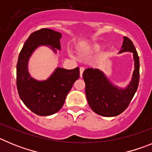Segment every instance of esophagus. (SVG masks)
Segmentation results:
<instances>
[{"mask_svg": "<svg viewBox=\"0 0 152 152\" xmlns=\"http://www.w3.org/2000/svg\"><path fill=\"white\" fill-rule=\"evenodd\" d=\"M84 68H83V67H80V77H82V75H83V72H84Z\"/></svg>", "mask_w": 152, "mask_h": 152, "instance_id": "34e87169", "label": "esophagus"}]
</instances>
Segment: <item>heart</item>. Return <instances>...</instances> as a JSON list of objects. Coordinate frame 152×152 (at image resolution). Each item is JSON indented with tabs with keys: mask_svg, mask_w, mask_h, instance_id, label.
Returning a JSON list of instances; mask_svg holds the SVG:
<instances>
[{
	"mask_svg": "<svg viewBox=\"0 0 152 152\" xmlns=\"http://www.w3.org/2000/svg\"><path fill=\"white\" fill-rule=\"evenodd\" d=\"M101 48V45L100 43H95L93 45H88L87 47H84V48H80L78 49L77 52L80 56H84L87 55L91 54L94 52H96L99 51Z\"/></svg>",
	"mask_w": 152,
	"mask_h": 152,
	"instance_id": "heart-1",
	"label": "heart"
}]
</instances>
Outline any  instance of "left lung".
Returning <instances> with one entry per match:
<instances>
[{"label": "left lung", "mask_w": 152, "mask_h": 152, "mask_svg": "<svg viewBox=\"0 0 152 152\" xmlns=\"http://www.w3.org/2000/svg\"><path fill=\"white\" fill-rule=\"evenodd\" d=\"M130 52L133 54L134 69L129 84L125 88L113 84L102 71L94 68L84 70L85 94L88 104L98 115L112 117L123 112L131 102L139 82V58L132 42L124 36L119 53Z\"/></svg>", "instance_id": "obj_1"}]
</instances>
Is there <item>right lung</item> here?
<instances>
[{
	"label": "right lung",
	"mask_w": 152,
	"mask_h": 152,
	"mask_svg": "<svg viewBox=\"0 0 152 152\" xmlns=\"http://www.w3.org/2000/svg\"><path fill=\"white\" fill-rule=\"evenodd\" d=\"M58 32L41 29L31 33L20 53L17 64V88L21 100L32 112L39 116H49L62 107L67 94L80 77L79 68L68 70L56 68L49 78L38 80L30 76L28 63L38 47L49 46L55 53L61 50Z\"/></svg>",
	"instance_id": "add662e5"
}]
</instances>
